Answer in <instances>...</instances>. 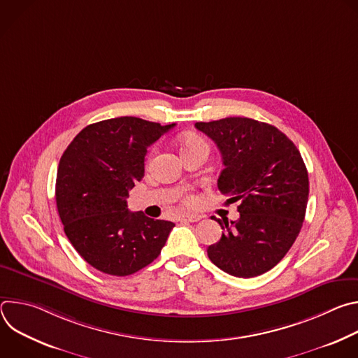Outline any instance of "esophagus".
Masks as SVG:
<instances>
[{
    "label": "esophagus",
    "instance_id": "obj_1",
    "mask_svg": "<svg viewBox=\"0 0 358 358\" xmlns=\"http://www.w3.org/2000/svg\"><path fill=\"white\" fill-rule=\"evenodd\" d=\"M201 217L199 215H195V214H189V215H181L180 217V221L181 222H196L199 221Z\"/></svg>",
    "mask_w": 358,
    "mask_h": 358
}]
</instances>
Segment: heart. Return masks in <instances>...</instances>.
<instances>
[{"label":"heart","instance_id":"obj_1","mask_svg":"<svg viewBox=\"0 0 358 358\" xmlns=\"http://www.w3.org/2000/svg\"><path fill=\"white\" fill-rule=\"evenodd\" d=\"M199 145H207L206 140H203L198 134H187L181 140V152H185V151H188L191 148H195V147H199ZM155 155H156V148H152L151 152L148 155V162L152 160ZM194 201H195V198L192 195H187L185 196V203H187V206H191V203H194Z\"/></svg>","mask_w":358,"mask_h":358}]
</instances>
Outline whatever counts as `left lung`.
Masks as SVG:
<instances>
[{
  "label": "left lung",
  "instance_id": "8db88e82",
  "mask_svg": "<svg viewBox=\"0 0 358 358\" xmlns=\"http://www.w3.org/2000/svg\"><path fill=\"white\" fill-rule=\"evenodd\" d=\"M221 151L218 188L239 218L215 220L224 229L208 258L236 278L259 276L276 266L296 241L309 198V176L297 147L275 126L248 117L198 122Z\"/></svg>",
  "mask_w": 358,
  "mask_h": 358
}]
</instances>
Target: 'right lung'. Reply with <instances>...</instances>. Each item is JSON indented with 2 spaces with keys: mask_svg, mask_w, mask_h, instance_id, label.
<instances>
[{
  "mask_svg": "<svg viewBox=\"0 0 358 358\" xmlns=\"http://www.w3.org/2000/svg\"><path fill=\"white\" fill-rule=\"evenodd\" d=\"M176 124L124 116L86 126L68 145L57 176L64 231L94 269L127 276L155 261L174 224L127 210L144 176L147 148Z\"/></svg>",
  "mask_w": 358,
  "mask_h": 358,
  "instance_id": "add662e5",
  "label": "right lung"
}]
</instances>
